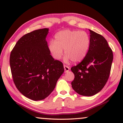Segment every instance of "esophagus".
Listing matches in <instances>:
<instances>
[{"mask_svg": "<svg viewBox=\"0 0 123 123\" xmlns=\"http://www.w3.org/2000/svg\"><path fill=\"white\" fill-rule=\"evenodd\" d=\"M64 70H65V73H66V72H68L69 71V68L65 65H64Z\"/></svg>", "mask_w": 123, "mask_h": 123, "instance_id": "obj_1", "label": "esophagus"}]
</instances>
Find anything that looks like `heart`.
I'll use <instances>...</instances> for the list:
<instances>
[{
    "label": "heart",
    "mask_w": 123,
    "mask_h": 123,
    "mask_svg": "<svg viewBox=\"0 0 123 123\" xmlns=\"http://www.w3.org/2000/svg\"><path fill=\"white\" fill-rule=\"evenodd\" d=\"M90 38L85 31L65 30L59 32L55 36V41L51 40L49 49L53 58L58 60L62 58L63 50L66 54L65 60L74 62L82 61L90 49Z\"/></svg>",
    "instance_id": "b5f03b06"
}]
</instances>
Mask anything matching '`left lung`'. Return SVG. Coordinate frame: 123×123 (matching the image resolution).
Returning a JSON list of instances; mask_svg holds the SVG:
<instances>
[{
    "label": "left lung",
    "instance_id": "1",
    "mask_svg": "<svg viewBox=\"0 0 123 123\" xmlns=\"http://www.w3.org/2000/svg\"><path fill=\"white\" fill-rule=\"evenodd\" d=\"M90 31V46L82 61L71 70L74 74L72 86L77 93L91 96L104 88L110 75L113 53L102 35Z\"/></svg>",
    "mask_w": 123,
    "mask_h": 123
}]
</instances>
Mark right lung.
<instances>
[{"label":"right lung","instance_id":"add662e5","mask_svg":"<svg viewBox=\"0 0 123 123\" xmlns=\"http://www.w3.org/2000/svg\"><path fill=\"white\" fill-rule=\"evenodd\" d=\"M48 33L45 28L23 35L10 55L15 86L23 95L34 101L46 98L64 71L62 62L50 55L45 39Z\"/></svg>","mask_w":123,"mask_h":123}]
</instances>
